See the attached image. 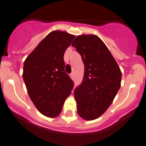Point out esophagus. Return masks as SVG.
Instances as JSON below:
<instances>
[{
  "mask_svg": "<svg viewBox=\"0 0 146 146\" xmlns=\"http://www.w3.org/2000/svg\"><path fill=\"white\" fill-rule=\"evenodd\" d=\"M69 76H70L71 79H74V74H73V73H72V74H69Z\"/></svg>",
  "mask_w": 146,
  "mask_h": 146,
  "instance_id": "34e87169",
  "label": "esophagus"
}]
</instances>
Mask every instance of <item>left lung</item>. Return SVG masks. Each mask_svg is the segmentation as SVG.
<instances>
[{
  "label": "left lung",
  "instance_id": "8db88e82",
  "mask_svg": "<svg viewBox=\"0 0 146 146\" xmlns=\"http://www.w3.org/2000/svg\"><path fill=\"white\" fill-rule=\"evenodd\" d=\"M72 45L84 63L83 82L74 92L78 113L85 120H94L113 102L121 86V72L108 47L96 35L78 36Z\"/></svg>",
  "mask_w": 146,
  "mask_h": 146
}]
</instances>
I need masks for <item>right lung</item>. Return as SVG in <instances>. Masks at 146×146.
Returning <instances> with one entry per match:
<instances>
[{
  "label": "right lung",
  "instance_id": "right-lung-1",
  "mask_svg": "<svg viewBox=\"0 0 146 146\" xmlns=\"http://www.w3.org/2000/svg\"><path fill=\"white\" fill-rule=\"evenodd\" d=\"M74 36L65 31L50 32L24 62L23 79L31 101L49 118L58 116L72 92L74 83L65 72V51Z\"/></svg>",
  "mask_w": 146,
  "mask_h": 146
}]
</instances>
